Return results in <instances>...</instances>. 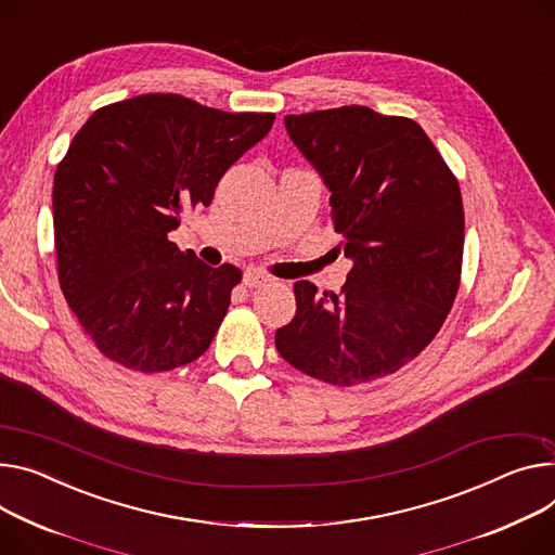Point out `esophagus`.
I'll use <instances>...</instances> for the list:
<instances>
[{
	"instance_id": "esophagus-1",
	"label": "esophagus",
	"mask_w": 555,
	"mask_h": 555,
	"mask_svg": "<svg viewBox=\"0 0 555 555\" xmlns=\"http://www.w3.org/2000/svg\"><path fill=\"white\" fill-rule=\"evenodd\" d=\"M271 282H273V278L269 273H264V271H258V269H248L244 273V284L248 288H260V286H267Z\"/></svg>"
}]
</instances>
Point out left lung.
I'll use <instances>...</instances> for the list:
<instances>
[{"mask_svg":"<svg viewBox=\"0 0 555 555\" xmlns=\"http://www.w3.org/2000/svg\"><path fill=\"white\" fill-rule=\"evenodd\" d=\"M293 144L331 191L353 269L339 293L295 282L280 356L326 385L402 369L444 324L460 288L464 208L455 176L409 117L343 106L284 117Z\"/></svg>","mask_w":555,"mask_h":555,"instance_id":"1","label":"left lung"}]
</instances>
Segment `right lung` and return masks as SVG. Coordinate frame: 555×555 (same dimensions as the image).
<instances>
[{
	"instance_id": "obj_1",
	"label": "right lung",
	"mask_w": 555,
	"mask_h": 555,
	"mask_svg": "<svg viewBox=\"0 0 555 555\" xmlns=\"http://www.w3.org/2000/svg\"><path fill=\"white\" fill-rule=\"evenodd\" d=\"M273 121L149 93L95 111L73 138L53 182L60 286L108 360L162 373L210 347L242 271L204 264L168 233Z\"/></svg>"
}]
</instances>
